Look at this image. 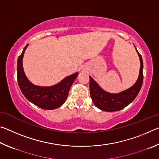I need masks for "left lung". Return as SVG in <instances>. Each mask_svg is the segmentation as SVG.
Segmentation results:
<instances>
[{
  "mask_svg": "<svg viewBox=\"0 0 159 159\" xmlns=\"http://www.w3.org/2000/svg\"><path fill=\"white\" fill-rule=\"evenodd\" d=\"M135 50L140 61V68L138 80L128 89L118 93L107 92L102 89L92 77L90 76V97L94 104L99 109L105 111H119L130 104L138 95L143 82V61L136 48Z\"/></svg>",
  "mask_w": 159,
  "mask_h": 159,
  "instance_id": "1",
  "label": "left lung"
}]
</instances>
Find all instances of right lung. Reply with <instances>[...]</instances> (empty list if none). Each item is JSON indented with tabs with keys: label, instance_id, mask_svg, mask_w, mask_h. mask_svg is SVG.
Segmentation results:
<instances>
[{
	"label": "right lung",
	"instance_id": "1",
	"mask_svg": "<svg viewBox=\"0 0 159 159\" xmlns=\"http://www.w3.org/2000/svg\"><path fill=\"white\" fill-rule=\"evenodd\" d=\"M28 45L24 48L17 60V81L21 93L29 102L40 108L46 110L57 109L65 102L71 86L79 73L76 72L66 76L54 85L43 87L33 84L27 79L23 68L24 54Z\"/></svg>",
	"mask_w": 159,
	"mask_h": 159
}]
</instances>
